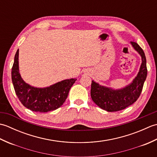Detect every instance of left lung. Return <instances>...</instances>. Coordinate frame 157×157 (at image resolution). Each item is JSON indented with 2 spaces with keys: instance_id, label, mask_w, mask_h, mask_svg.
<instances>
[{
  "instance_id": "1",
  "label": "left lung",
  "mask_w": 157,
  "mask_h": 157,
  "mask_svg": "<svg viewBox=\"0 0 157 157\" xmlns=\"http://www.w3.org/2000/svg\"><path fill=\"white\" fill-rule=\"evenodd\" d=\"M130 44L142 59L139 71L131 83L121 88L114 89L92 81L90 94L92 101L100 108L108 112L121 111L137 101L147 76L146 59L144 51L136 42L132 41Z\"/></svg>"
}]
</instances>
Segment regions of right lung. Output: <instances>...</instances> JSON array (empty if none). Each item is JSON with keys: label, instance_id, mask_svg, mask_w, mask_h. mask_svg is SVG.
I'll list each match as a JSON object with an SVG mask.
<instances>
[{"label": "right lung", "instance_id": "right-lung-1", "mask_svg": "<svg viewBox=\"0 0 157 157\" xmlns=\"http://www.w3.org/2000/svg\"><path fill=\"white\" fill-rule=\"evenodd\" d=\"M15 91L22 105L34 112L46 113L61 106L67 98L69 90L77 80L67 79L44 88H37L22 79L19 67V49L15 55L11 71Z\"/></svg>", "mask_w": 157, "mask_h": 157}]
</instances>
